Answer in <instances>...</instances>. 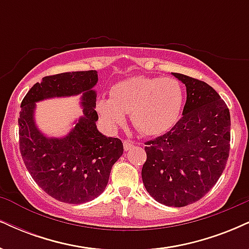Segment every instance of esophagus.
Returning a JSON list of instances; mask_svg holds the SVG:
<instances>
[{"label":"esophagus","instance_id":"34e87169","mask_svg":"<svg viewBox=\"0 0 249 249\" xmlns=\"http://www.w3.org/2000/svg\"><path fill=\"white\" fill-rule=\"evenodd\" d=\"M123 144H124V150L127 151V150H130L131 147H133L134 142H131V141H127V139H125V141L123 142Z\"/></svg>","mask_w":249,"mask_h":249}]
</instances>
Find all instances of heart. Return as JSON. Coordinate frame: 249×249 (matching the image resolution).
Masks as SVG:
<instances>
[{
    "mask_svg": "<svg viewBox=\"0 0 249 249\" xmlns=\"http://www.w3.org/2000/svg\"><path fill=\"white\" fill-rule=\"evenodd\" d=\"M184 90L172 77H132L110 91V99L97 102L99 115L110 125L122 124L124 113L142 134L157 136L166 132L179 121L184 107Z\"/></svg>",
    "mask_w": 249,
    "mask_h": 249,
    "instance_id": "b5f03b06",
    "label": "heart"
}]
</instances>
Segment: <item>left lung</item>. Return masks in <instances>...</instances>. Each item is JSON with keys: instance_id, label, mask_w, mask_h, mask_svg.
Instances as JSON below:
<instances>
[{"instance_id": "left-lung-1", "label": "left lung", "mask_w": 249, "mask_h": 249, "mask_svg": "<svg viewBox=\"0 0 249 249\" xmlns=\"http://www.w3.org/2000/svg\"><path fill=\"white\" fill-rule=\"evenodd\" d=\"M173 75L186 85V104L170 131L145 142L142 178L154 200L182 207L201 199L224 172L231 148V115L207 83Z\"/></svg>"}]
</instances>
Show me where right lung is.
Returning <instances> with one entry per match:
<instances>
[{
    "instance_id": "obj_1",
    "label": "right lung",
    "mask_w": 249,
    "mask_h": 249,
    "mask_svg": "<svg viewBox=\"0 0 249 249\" xmlns=\"http://www.w3.org/2000/svg\"><path fill=\"white\" fill-rule=\"evenodd\" d=\"M97 71H76L43 77L28 91L18 118L19 152L36 184L53 199L67 204L93 200L107 187L113 164L124 147L118 138L97 130ZM83 92L85 116L62 140L45 139L33 124L35 102L50 96Z\"/></svg>"
}]
</instances>
